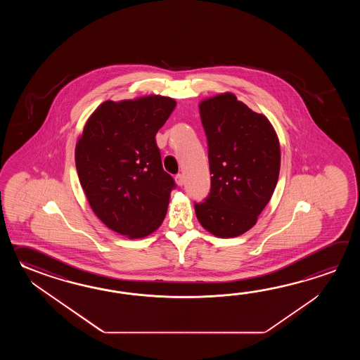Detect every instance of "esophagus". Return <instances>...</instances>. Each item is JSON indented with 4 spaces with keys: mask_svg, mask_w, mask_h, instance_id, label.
<instances>
[{
    "mask_svg": "<svg viewBox=\"0 0 360 360\" xmlns=\"http://www.w3.org/2000/svg\"><path fill=\"white\" fill-rule=\"evenodd\" d=\"M175 181H176L177 185L179 186H183L184 183H185V179H184V175H181V174H179V175H176L175 176Z\"/></svg>",
    "mask_w": 360,
    "mask_h": 360,
    "instance_id": "1",
    "label": "esophagus"
}]
</instances>
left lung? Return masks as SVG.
<instances>
[{
    "instance_id": "8db88e82",
    "label": "left lung",
    "mask_w": 360,
    "mask_h": 360,
    "mask_svg": "<svg viewBox=\"0 0 360 360\" xmlns=\"http://www.w3.org/2000/svg\"><path fill=\"white\" fill-rule=\"evenodd\" d=\"M208 141L211 191L194 205L200 225L214 237L242 236L257 222L276 189L281 146L264 115L224 92L199 103Z\"/></svg>"
}]
</instances>
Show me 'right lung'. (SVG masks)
<instances>
[{"instance_id": "1", "label": "right lung", "mask_w": 360, "mask_h": 360, "mask_svg": "<svg viewBox=\"0 0 360 360\" xmlns=\"http://www.w3.org/2000/svg\"><path fill=\"white\" fill-rule=\"evenodd\" d=\"M175 107L162 95L107 100L77 140V174L94 214L130 239L152 234L167 212L175 181L162 167L155 135Z\"/></svg>"}]
</instances>
